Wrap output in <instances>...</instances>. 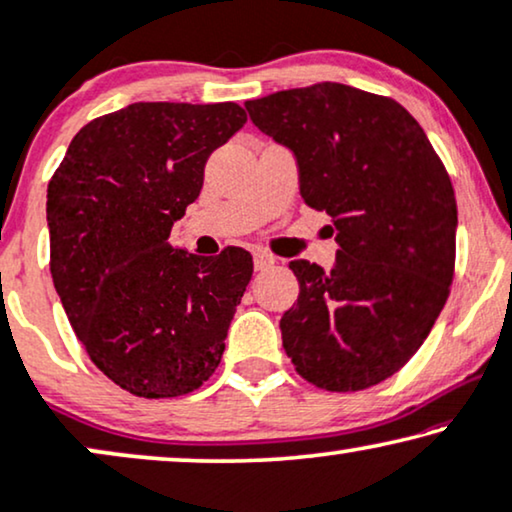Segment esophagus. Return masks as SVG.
I'll return each instance as SVG.
<instances>
[{
	"mask_svg": "<svg viewBox=\"0 0 512 512\" xmlns=\"http://www.w3.org/2000/svg\"><path fill=\"white\" fill-rule=\"evenodd\" d=\"M252 257H255V269L257 271H267L276 264V257L269 255V252H264V250H257Z\"/></svg>",
	"mask_w": 512,
	"mask_h": 512,
	"instance_id": "34e87169",
	"label": "esophagus"
}]
</instances>
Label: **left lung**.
Returning <instances> with one entry per match:
<instances>
[{"label":"left lung","mask_w":512,"mask_h":512,"mask_svg":"<svg viewBox=\"0 0 512 512\" xmlns=\"http://www.w3.org/2000/svg\"><path fill=\"white\" fill-rule=\"evenodd\" d=\"M250 121L295 154L299 194L332 217L335 267L290 262L297 304L283 349L325 391H363L410 360L449 297L452 180L424 128L384 95L323 81L245 102Z\"/></svg>","instance_id":"8db88e82"}]
</instances>
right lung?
Here are the masks:
<instances>
[{
	"label": "right lung",
	"instance_id": "right-lung-1",
	"mask_svg": "<svg viewBox=\"0 0 512 512\" xmlns=\"http://www.w3.org/2000/svg\"><path fill=\"white\" fill-rule=\"evenodd\" d=\"M243 124L236 102H133L81 128L49 182L60 302L95 367L140 398L192 393L222 360L250 252L201 257L168 236Z\"/></svg>",
	"mask_w": 512,
	"mask_h": 512
}]
</instances>
